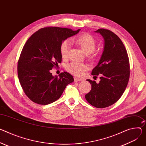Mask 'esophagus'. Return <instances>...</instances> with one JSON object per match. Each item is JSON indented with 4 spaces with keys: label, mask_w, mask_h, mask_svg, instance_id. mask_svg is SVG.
<instances>
[{
    "label": "esophagus",
    "mask_w": 146,
    "mask_h": 146,
    "mask_svg": "<svg viewBox=\"0 0 146 146\" xmlns=\"http://www.w3.org/2000/svg\"><path fill=\"white\" fill-rule=\"evenodd\" d=\"M74 81L75 82H82V81H83V79H82V78H80L74 77Z\"/></svg>",
    "instance_id": "esophagus-1"
}]
</instances>
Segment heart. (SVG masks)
Segmentation results:
<instances>
[{
	"instance_id": "heart-1",
	"label": "heart",
	"mask_w": 146,
	"mask_h": 146,
	"mask_svg": "<svg viewBox=\"0 0 146 146\" xmlns=\"http://www.w3.org/2000/svg\"><path fill=\"white\" fill-rule=\"evenodd\" d=\"M74 42L78 46L80 47L86 54H91L94 50L96 47V39L89 34H84L78 36L74 39ZM70 48V42L68 39L64 40L61 43L60 52L63 58H66L68 57ZM90 58L91 59L94 60L96 58V55L95 54H92ZM66 69L68 72L74 75L80 76L84 72L87 71L88 69V66L85 63L73 62L67 64Z\"/></svg>"
}]
</instances>
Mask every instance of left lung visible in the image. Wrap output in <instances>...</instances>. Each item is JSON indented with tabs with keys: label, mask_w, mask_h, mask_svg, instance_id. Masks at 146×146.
Wrapping results in <instances>:
<instances>
[{
	"label": "left lung",
	"mask_w": 146,
	"mask_h": 146,
	"mask_svg": "<svg viewBox=\"0 0 146 146\" xmlns=\"http://www.w3.org/2000/svg\"><path fill=\"white\" fill-rule=\"evenodd\" d=\"M96 32L103 36L105 44L100 60L91 74H100L101 80L97 84L87 80L91 84V90L85 98L91 105L104 108L115 104L122 96L129 80L130 64L127 50L117 35L104 29Z\"/></svg>",
	"instance_id": "1"
}]
</instances>
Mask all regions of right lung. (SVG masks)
<instances>
[{"instance_id":"add662e5","label":"right lung","mask_w":146,"mask_h":146,"mask_svg":"<svg viewBox=\"0 0 146 146\" xmlns=\"http://www.w3.org/2000/svg\"><path fill=\"white\" fill-rule=\"evenodd\" d=\"M80 30L47 27L34 33L25 42L18 60L17 73L24 93L33 102L40 105L52 103L74 81L68 72L54 77L50 70L62 62V41Z\"/></svg>"}]
</instances>
